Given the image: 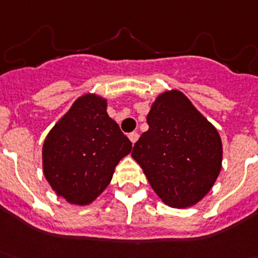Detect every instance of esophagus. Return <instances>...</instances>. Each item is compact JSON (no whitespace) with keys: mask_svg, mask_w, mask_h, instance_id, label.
Instances as JSON below:
<instances>
[{"mask_svg":"<svg viewBox=\"0 0 258 258\" xmlns=\"http://www.w3.org/2000/svg\"><path fill=\"white\" fill-rule=\"evenodd\" d=\"M128 138H130V140H131L132 144H135V143L138 142L139 134H138V132H131V134L128 135Z\"/></svg>","mask_w":258,"mask_h":258,"instance_id":"obj_1","label":"esophagus"}]
</instances>
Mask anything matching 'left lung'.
I'll use <instances>...</instances> for the list:
<instances>
[{
	"label": "left lung",
	"mask_w": 258,
	"mask_h": 258,
	"mask_svg": "<svg viewBox=\"0 0 258 258\" xmlns=\"http://www.w3.org/2000/svg\"><path fill=\"white\" fill-rule=\"evenodd\" d=\"M147 122L149 130L134 145V160L163 203L179 209L192 207L221 171L218 131L179 91L158 96Z\"/></svg>",
	"instance_id": "8db88e82"
}]
</instances>
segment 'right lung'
Listing matches in <instances>:
<instances>
[{
	"instance_id": "obj_1",
	"label": "right lung",
	"mask_w": 258,
	"mask_h": 258,
	"mask_svg": "<svg viewBox=\"0 0 258 258\" xmlns=\"http://www.w3.org/2000/svg\"><path fill=\"white\" fill-rule=\"evenodd\" d=\"M131 149L128 138L107 115L106 100L82 96L46 136L44 175L58 196L87 205L109 185L115 166Z\"/></svg>"
}]
</instances>
